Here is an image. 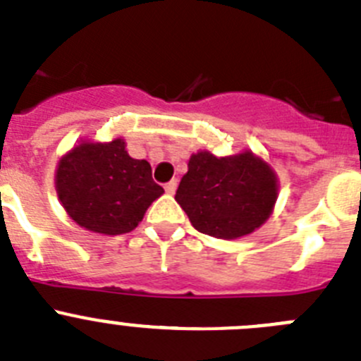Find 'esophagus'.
<instances>
[{"instance_id": "1", "label": "esophagus", "mask_w": 361, "mask_h": 361, "mask_svg": "<svg viewBox=\"0 0 361 361\" xmlns=\"http://www.w3.org/2000/svg\"><path fill=\"white\" fill-rule=\"evenodd\" d=\"M176 187L178 180H171L169 183H165V192H167V194H174V192H176Z\"/></svg>"}]
</instances>
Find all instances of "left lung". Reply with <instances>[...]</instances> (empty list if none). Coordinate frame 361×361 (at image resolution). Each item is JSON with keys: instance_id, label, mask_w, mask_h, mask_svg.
I'll use <instances>...</instances> for the list:
<instances>
[{"instance_id": "left-lung-1", "label": "left lung", "mask_w": 361, "mask_h": 361, "mask_svg": "<svg viewBox=\"0 0 361 361\" xmlns=\"http://www.w3.org/2000/svg\"><path fill=\"white\" fill-rule=\"evenodd\" d=\"M174 200L197 231L231 240L267 221L278 200V178L251 151L221 158L200 151L188 160Z\"/></svg>"}]
</instances>
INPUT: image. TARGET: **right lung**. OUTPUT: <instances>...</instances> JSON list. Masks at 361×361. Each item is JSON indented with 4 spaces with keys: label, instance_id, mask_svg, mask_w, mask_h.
<instances>
[{
    "label": "right lung",
    "instance_id": "obj_1",
    "mask_svg": "<svg viewBox=\"0 0 361 361\" xmlns=\"http://www.w3.org/2000/svg\"><path fill=\"white\" fill-rule=\"evenodd\" d=\"M55 187L67 215L101 235L135 230L149 204L164 194L153 181L149 161L131 158L124 139L73 147L60 158Z\"/></svg>",
    "mask_w": 361,
    "mask_h": 361
}]
</instances>
